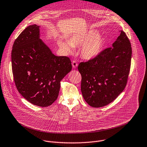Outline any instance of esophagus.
<instances>
[{"label":"esophagus","mask_w":147,"mask_h":147,"mask_svg":"<svg viewBox=\"0 0 147 147\" xmlns=\"http://www.w3.org/2000/svg\"><path fill=\"white\" fill-rule=\"evenodd\" d=\"M72 66H73V67L74 68V69L78 66V64H77V63L76 61H73L72 62Z\"/></svg>","instance_id":"34e87169"}]
</instances>
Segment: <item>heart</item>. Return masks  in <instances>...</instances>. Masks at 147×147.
I'll use <instances>...</instances> for the list:
<instances>
[{
    "label": "heart",
    "instance_id": "1",
    "mask_svg": "<svg viewBox=\"0 0 147 147\" xmlns=\"http://www.w3.org/2000/svg\"><path fill=\"white\" fill-rule=\"evenodd\" d=\"M104 45V37L94 29L76 34L68 41L63 39L58 41L59 47L67 54L72 53L74 51V47L81 46L80 50L81 57L86 60L97 57L102 52Z\"/></svg>",
    "mask_w": 147,
    "mask_h": 147
}]
</instances>
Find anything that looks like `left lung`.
Returning <instances> with one entry per match:
<instances>
[{
	"instance_id": "1",
	"label": "left lung",
	"mask_w": 147,
	"mask_h": 147,
	"mask_svg": "<svg viewBox=\"0 0 147 147\" xmlns=\"http://www.w3.org/2000/svg\"><path fill=\"white\" fill-rule=\"evenodd\" d=\"M131 58V43L121 31L112 47L105 49L94 59L79 64L81 92L90 106L107 105L123 92L127 85Z\"/></svg>"
}]
</instances>
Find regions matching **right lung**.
Segmentation results:
<instances>
[{
    "label": "right lung",
    "mask_w": 147,
    "mask_h": 147,
    "mask_svg": "<svg viewBox=\"0 0 147 147\" xmlns=\"http://www.w3.org/2000/svg\"><path fill=\"white\" fill-rule=\"evenodd\" d=\"M12 70L20 94L34 105L46 107L58 98L60 82L72 69L70 59L55 55L40 39V26L26 27L15 40Z\"/></svg>",
    "instance_id": "add662e5"
}]
</instances>
